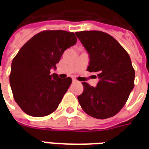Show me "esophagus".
Segmentation results:
<instances>
[{"mask_svg": "<svg viewBox=\"0 0 149 149\" xmlns=\"http://www.w3.org/2000/svg\"><path fill=\"white\" fill-rule=\"evenodd\" d=\"M77 82H78L77 80H75V79H72V83H77Z\"/></svg>", "mask_w": 149, "mask_h": 149, "instance_id": "obj_1", "label": "esophagus"}]
</instances>
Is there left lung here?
I'll return each mask as SVG.
<instances>
[{"instance_id":"left-lung-1","label":"left lung","mask_w":149,"mask_h":149,"mask_svg":"<svg viewBox=\"0 0 149 149\" xmlns=\"http://www.w3.org/2000/svg\"><path fill=\"white\" fill-rule=\"evenodd\" d=\"M89 56L87 70L99 79L97 86L83 82L77 99L88 115L107 119L118 113L134 87L135 71L130 56L109 34L100 31L76 33Z\"/></svg>"}]
</instances>
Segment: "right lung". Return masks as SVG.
Masks as SVG:
<instances>
[{"mask_svg":"<svg viewBox=\"0 0 149 149\" xmlns=\"http://www.w3.org/2000/svg\"><path fill=\"white\" fill-rule=\"evenodd\" d=\"M77 40L73 33L43 31L19 50L12 62L9 83L15 101L26 114L41 117L57 109L72 79H61L50 70Z\"/></svg>","mask_w":149,"mask_h":149,"instance_id":"1","label":"right lung"}]
</instances>
